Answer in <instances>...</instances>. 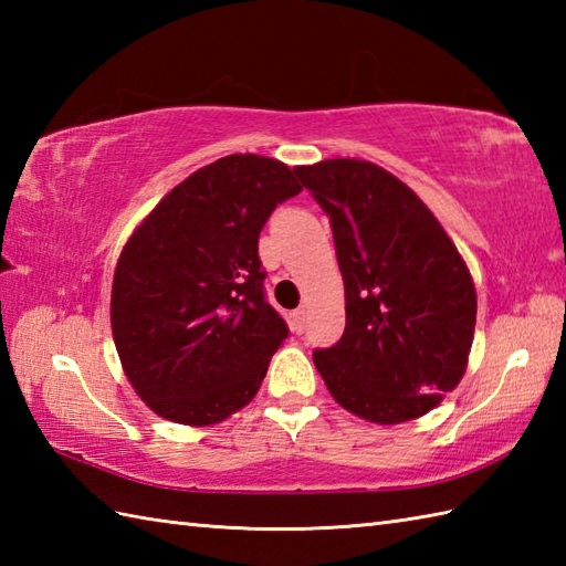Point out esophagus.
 <instances>
[{
	"instance_id": "34e87169",
	"label": "esophagus",
	"mask_w": 566,
	"mask_h": 566,
	"mask_svg": "<svg viewBox=\"0 0 566 566\" xmlns=\"http://www.w3.org/2000/svg\"><path fill=\"white\" fill-rule=\"evenodd\" d=\"M292 321V331L294 333H302L304 331V326H306V308H296V311H292V316H290Z\"/></svg>"
}]
</instances>
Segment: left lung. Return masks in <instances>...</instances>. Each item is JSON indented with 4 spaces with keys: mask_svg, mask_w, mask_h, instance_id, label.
I'll list each match as a JSON object with an SVG mask.
<instances>
[{
    "mask_svg": "<svg viewBox=\"0 0 566 566\" xmlns=\"http://www.w3.org/2000/svg\"><path fill=\"white\" fill-rule=\"evenodd\" d=\"M331 219L345 331L314 363L333 399L371 423L428 413L460 384L476 292L460 252L411 189L367 160L294 167Z\"/></svg>",
    "mask_w": 566,
    "mask_h": 566,
    "instance_id": "8db88e82",
    "label": "left lung"
}]
</instances>
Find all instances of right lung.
Segmentation results:
<instances>
[{"label":"right lung","mask_w":566,"mask_h":566,"mask_svg":"<svg viewBox=\"0 0 566 566\" xmlns=\"http://www.w3.org/2000/svg\"><path fill=\"white\" fill-rule=\"evenodd\" d=\"M298 191L284 163L228 155L177 185L130 235L112 331L126 377L158 416L211 426L258 394L290 335L264 296L258 240Z\"/></svg>","instance_id":"obj_1"}]
</instances>
